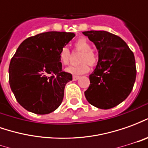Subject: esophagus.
I'll use <instances>...</instances> for the list:
<instances>
[{
  "label": "esophagus",
  "instance_id": "34e87169",
  "mask_svg": "<svg viewBox=\"0 0 148 148\" xmlns=\"http://www.w3.org/2000/svg\"><path fill=\"white\" fill-rule=\"evenodd\" d=\"M79 78H80L79 76H76V75H74V76H73V81H77L78 80Z\"/></svg>",
  "mask_w": 148,
  "mask_h": 148
}]
</instances>
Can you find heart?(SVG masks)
Segmentation results:
<instances>
[{
    "mask_svg": "<svg viewBox=\"0 0 148 148\" xmlns=\"http://www.w3.org/2000/svg\"><path fill=\"white\" fill-rule=\"evenodd\" d=\"M74 47L77 51H82L80 56V61L82 62L78 65L71 66L66 69V71L74 75H81L90 71V65L94 66L97 62L96 55L91 51V45L85 38H79L74 42ZM71 60V51L68 47H63L59 51V61L62 64L68 65Z\"/></svg>",
    "mask_w": 148,
    "mask_h": 148,
    "instance_id": "obj_1",
    "label": "heart"
}]
</instances>
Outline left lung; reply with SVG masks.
<instances>
[{
  "instance_id": "8db88e82",
  "label": "left lung",
  "mask_w": 148,
  "mask_h": 148,
  "mask_svg": "<svg viewBox=\"0 0 148 148\" xmlns=\"http://www.w3.org/2000/svg\"><path fill=\"white\" fill-rule=\"evenodd\" d=\"M98 51V62L90 75L86 100L98 109H109L124 101L132 90L136 77L133 52L121 37L106 31H87Z\"/></svg>"
}]
</instances>
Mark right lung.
Returning <instances> with one entry per match:
<instances>
[{
	"mask_svg": "<svg viewBox=\"0 0 148 148\" xmlns=\"http://www.w3.org/2000/svg\"><path fill=\"white\" fill-rule=\"evenodd\" d=\"M75 36L47 32L27 38L16 50L8 68V81L18 103L36 114H48L61 105L72 74L62 71L59 51Z\"/></svg>",
	"mask_w": 148,
	"mask_h": 148,
	"instance_id": "1",
	"label": "right lung"
}]
</instances>
